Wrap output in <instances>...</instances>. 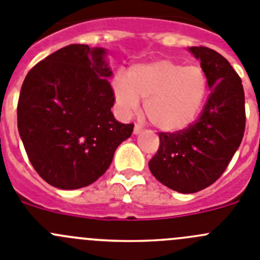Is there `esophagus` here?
<instances>
[{
	"instance_id": "esophagus-1",
	"label": "esophagus",
	"mask_w": 260,
	"mask_h": 260,
	"mask_svg": "<svg viewBox=\"0 0 260 260\" xmlns=\"http://www.w3.org/2000/svg\"><path fill=\"white\" fill-rule=\"evenodd\" d=\"M142 130H143L142 126L138 125V123H135V126H134V134H135V135L140 134V133H142Z\"/></svg>"
}]
</instances>
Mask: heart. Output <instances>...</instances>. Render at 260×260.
Here are the masks:
<instances>
[{
	"instance_id": "1",
	"label": "heart",
	"mask_w": 260,
	"mask_h": 260,
	"mask_svg": "<svg viewBox=\"0 0 260 260\" xmlns=\"http://www.w3.org/2000/svg\"><path fill=\"white\" fill-rule=\"evenodd\" d=\"M114 99L126 117L135 114L140 101L148 120L164 132L184 130L196 121L206 102L209 82L200 66L169 59L133 66L127 77L118 73L112 80Z\"/></svg>"
}]
</instances>
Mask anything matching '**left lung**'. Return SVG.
Masks as SVG:
<instances>
[{"mask_svg": "<svg viewBox=\"0 0 260 260\" xmlns=\"http://www.w3.org/2000/svg\"><path fill=\"white\" fill-rule=\"evenodd\" d=\"M209 82L200 117L184 130L158 133L159 147L148 162L158 182L180 193H194L220 178L245 133V94L241 78L215 50L192 46Z\"/></svg>", "mask_w": 260, "mask_h": 260, "instance_id": "1", "label": "left lung"}]
</instances>
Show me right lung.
I'll list each match as a JSON object with an SVG mask.
<instances>
[{"label":"right lung","instance_id":"obj_1","mask_svg":"<svg viewBox=\"0 0 260 260\" xmlns=\"http://www.w3.org/2000/svg\"><path fill=\"white\" fill-rule=\"evenodd\" d=\"M106 50L70 45L36 64L18 102V130L38 175L60 189L86 187L101 178L114 151L132 137L111 108L114 94Z\"/></svg>","mask_w":260,"mask_h":260}]
</instances>
